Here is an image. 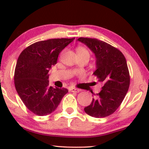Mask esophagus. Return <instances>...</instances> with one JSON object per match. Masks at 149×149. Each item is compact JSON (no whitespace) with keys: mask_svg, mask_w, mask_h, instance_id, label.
Returning <instances> with one entry per match:
<instances>
[{"mask_svg":"<svg viewBox=\"0 0 149 149\" xmlns=\"http://www.w3.org/2000/svg\"><path fill=\"white\" fill-rule=\"evenodd\" d=\"M70 91H71V92H74V93H79V89H75V88H73V87H72V88L70 89Z\"/></svg>","mask_w":149,"mask_h":149,"instance_id":"1","label":"esophagus"}]
</instances>
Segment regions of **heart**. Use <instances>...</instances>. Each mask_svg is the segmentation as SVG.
I'll list each match as a JSON object with an SVG mask.
<instances>
[{"instance_id":"heart-1","label":"heart","mask_w":149,"mask_h":149,"mask_svg":"<svg viewBox=\"0 0 149 149\" xmlns=\"http://www.w3.org/2000/svg\"><path fill=\"white\" fill-rule=\"evenodd\" d=\"M77 56L86 57V58L88 59L89 58V57H90V53H89L88 49L83 47H77Z\"/></svg>"}]
</instances>
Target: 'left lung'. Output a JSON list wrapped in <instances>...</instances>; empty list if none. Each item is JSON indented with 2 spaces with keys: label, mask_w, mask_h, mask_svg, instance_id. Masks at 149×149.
Segmentation results:
<instances>
[{
  "label": "left lung",
  "mask_w": 149,
  "mask_h": 149,
  "mask_svg": "<svg viewBox=\"0 0 149 149\" xmlns=\"http://www.w3.org/2000/svg\"><path fill=\"white\" fill-rule=\"evenodd\" d=\"M77 40L95 54L96 70L93 74L104 85L84 111L93 117H106L119 108L129 89L130 77L125 58L119 49L102 40L83 37Z\"/></svg>",
  "instance_id": "obj_1"
}]
</instances>
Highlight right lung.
Segmentation results:
<instances>
[{"instance_id": "right-lung-1", "label": "right lung", "mask_w": 149, "mask_h": 149, "mask_svg": "<svg viewBox=\"0 0 149 149\" xmlns=\"http://www.w3.org/2000/svg\"><path fill=\"white\" fill-rule=\"evenodd\" d=\"M74 40L52 38L36 42L22 51L16 64L14 83L26 107L38 116L47 115L58 107L68 90L49 85V71L60 53Z\"/></svg>"}]
</instances>
